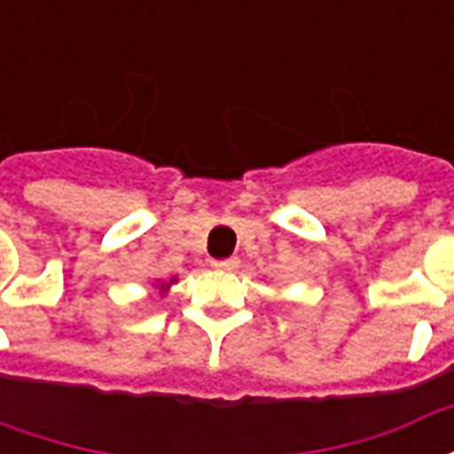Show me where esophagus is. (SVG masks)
<instances>
[{
    "label": "esophagus",
    "mask_w": 454,
    "mask_h": 454,
    "mask_svg": "<svg viewBox=\"0 0 454 454\" xmlns=\"http://www.w3.org/2000/svg\"><path fill=\"white\" fill-rule=\"evenodd\" d=\"M214 270H233L238 267V257H228V260H211Z\"/></svg>",
    "instance_id": "34e87169"
}]
</instances>
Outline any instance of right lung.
Wrapping results in <instances>:
<instances>
[{
  "instance_id": "add662e5",
  "label": "right lung",
  "mask_w": 454,
  "mask_h": 454,
  "mask_svg": "<svg viewBox=\"0 0 454 454\" xmlns=\"http://www.w3.org/2000/svg\"><path fill=\"white\" fill-rule=\"evenodd\" d=\"M172 282H175V279H169V285H172ZM169 285H160V286H162V289H165V286H169Z\"/></svg>"
}]
</instances>
